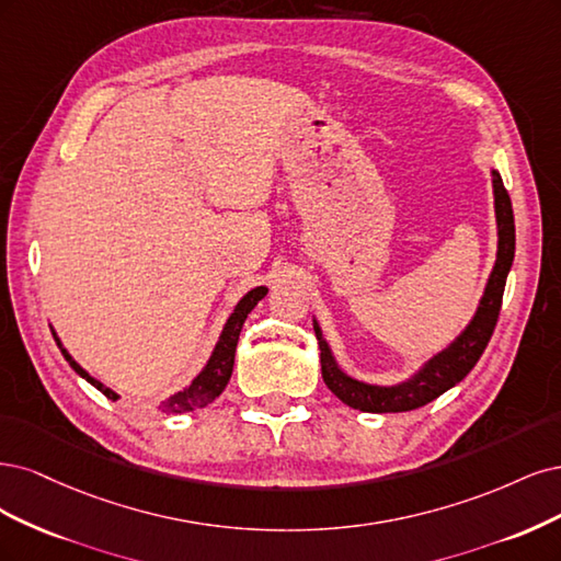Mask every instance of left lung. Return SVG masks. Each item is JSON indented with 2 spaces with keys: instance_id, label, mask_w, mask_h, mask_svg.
<instances>
[{
  "instance_id": "8db88e82",
  "label": "left lung",
  "mask_w": 561,
  "mask_h": 561,
  "mask_svg": "<svg viewBox=\"0 0 561 561\" xmlns=\"http://www.w3.org/2000/svg\"><path fill=\"white\" fill-rule=\"evenodd\" d=\"M492 191H494V214H496V261L484 284L478 310L466 323V329L449 342L445 350L426 358L403 382L396 385H373L356 379L340 368L327 337L321 333L319 321L312 319L314 333L319 340L321 356V375L327 387L337 396L342 403H347L360 412H408L422 408L438 399L447 389L457 387L461 379L473 370L478 358L482 356L486 342H490L499 310L505 279H508L511 265L515 259V219L508 191L503 188V179L492 170Z\"/></svg>"
}]
</instances>
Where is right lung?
<instances>
[{"label": "right lung", "mask_w": 561, "mask_h": 561, "mask_svg": "<svg viewBox=\"0 0 561 561\" xmlns=\"http://www.w3.org/2000/svg\"><path fill=\"white\" fill-rule=\"evenodd\" d=\"M265 294H267V286H256V288H251L249 294H244L240 298V302L234 305V310L226 319L224 331H221L219 340H216V345H214V350H211V354L207 358L205 368L191 379V385H186L184 389H179L176 393H172L170 399L160 401V405H158L160 412H165V414H184V412H191V410H197V408H205V405H209L216 399V396H219L226 389L228 379L232 375L234 350H238V340H240V331L244 327V319L259 305V300L265 298ZM50 333H53V337H56L62 356L67 358V364L77 370V375H81L85 382H90L98 391H102L106 399L116 401L118 393L114 389L106 387V385H102L100 379L90 375L88 370H83L75 360V356H71L62 347V340L58 337L56 329L50 327Z\"/></svg>", "instance_id": "obj_1"}]
</instances>
